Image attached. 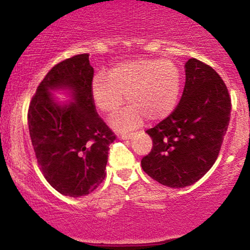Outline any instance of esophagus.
<instances>
[{
    "instance_id": "1",
    "label": "esophagus",
    "mask_w": 250,
    "mask_h": 250,
    "mask_svg": "<svg viewBox=\"0 0 250 250\" xmlns=\"http://www.w3.org/2000/svg\"><path fill=\"white\" fill-rule=\"evenodd\" d=\"M120 137H121L122 140H131L134 137V134L133 133H122V134H120Z\"/></svg>"
}]
</instances>
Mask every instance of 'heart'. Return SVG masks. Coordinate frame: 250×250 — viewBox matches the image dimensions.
<instances>
[{
  "mask_svg": "<svg viewBox=\"0 0 250 250\" xmlns=\"http://www.w3.org/2000/svg\"><path fill=\"white\" fill-rule=\"evenodd\" d=\"M181 90V73L169 60L139 59L117 64L109 76L97 73L91 81L95 104L114 114L125 101L130 105L111 120L113 127L128 130L140 127L145 119L157 122L170 115Z\"/></svg>",
  "mask_w": 250,
  "mask_h": 250,
  "instance_id": "1",
  "label": "heart"
}]
</instances>
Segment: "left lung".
Listing matches in <instances>:
<instances>
[{"label": "left lung", "mask_w": 250, "mask_h": 250, "mask_svg": "<svg viewBox=\"0 0 250 250\" xmlns=\"http://www.w3.org/2000/svg\"><path fill=\"white\" fill-rule=\"evenodd\" d=\"M185 68L180 103L146 131L153 148L141 161L145 173L170 188L191 186L213 167L230 120V97L219 74L196 59Z\"/></svg>", "instance_id": "obj_1"}]
</instances>
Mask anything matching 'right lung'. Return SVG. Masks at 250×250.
Wrapping results in <instances>:
<instances>
[{
    "mask_svg": "<svg viewBox=\"0 0 250 250\" xmlns=\"http://www.w3.org/2000/svg\"><path fill=\"white\" fill-rule=\"evenodd\" d=\"M94 69L88 54L57 63L37 87L28 125L37 163L45 180L65 196H85L105 177L109 145L115 135L96 113L91 94ZM70 103H59L55 91Z\"/></svg>",
    "mask_w": 250,
    "mask_h": 250,
    "instance_id": "1",
    "label": "right lung"
}]
</instances>
